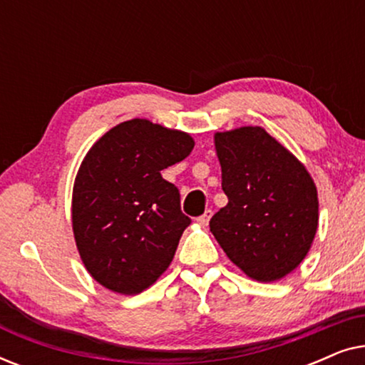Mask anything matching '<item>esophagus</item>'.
Wrapping results in <instances>:
<instances>
[{"label": "esophagus", "instance_id": "obj_1", "mask_svg": "<svg viewBox=\"0 0 365 365\" xmlns=\"http://www.w3.org/2000/svg\"><path fill=\"white\" fill-rule=\"evenodd\" d=\"M211 216H212V211H211V209H207V211L204 212L201 217H197V222L201 224V226H207L209 219H211Z\"/></svg>", "mask_w": 365, "mask_h": 365}]
</instances>
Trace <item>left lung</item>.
Wrapping results in <instances>:
<instances>
[{"instance_id":"left-lung-1","label":"left lung","mask_w":365,"mask_h":365,"mask_svg":"<svg viewBox=\"0 0 365 365\" xmlns=\"http://www.w3.org/2000/svg\"><path fill=\"white\" fill-rule=\"evenodd\" d=\"M227 204L209 227L251 279L286 277L307 256L319 224L317 189L294 154L261 126L214 134Z\"/></svg>"}]
</instances>
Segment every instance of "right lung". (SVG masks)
<instances>
[{"mask_svg":"<svg viewBox=\"0 0 365 365\" xmlns=\"http://www.w3.org/2000/svg\"><path fill=\"white\" fill-rule=\"evenodd\" d=\"M187 133L124 121L84 156L73 187V232L86 271L109 291L143 292L166 271L191 219L161 171L191 154Z\"/></svg>","mask_w":365,"mask_h":365,"instance_id":"right-lung-1","label":"right lung"}]
</instances>
